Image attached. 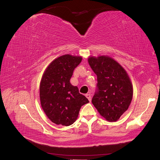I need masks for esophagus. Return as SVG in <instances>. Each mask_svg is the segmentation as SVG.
Wrapping results in <instances>:
<instances>
[{"instance_id": "1", "label": "esophagus", "mask_w": 160, "mask_h": 160, "mask_svg": "<svg viewBox=\"0 0 160 160\" xmlns=\"http://www.w3.org/2000/svg\"><path fill=\"white\" fill-rule=\"evenodd\" d=\"M85 96H86V97L88 98V100L89 101H91V94H85Z\"/></svg>"}]
</instances>
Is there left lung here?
<instances>
[{"label":"left lung","mask_w":160,"mask_h":160,"mask_svg":"<svg viewBox=\"0 0 160 160\" xmlns=\"http://www.w3.org/2000/svg\"><path fill=\"white\" fill-rule=\"evenodd\" d=\"M89 64L97 76L92 102L101 116L115 122L128 109L133 88L125 70L110 57H89Z\"/></svg>","instance_id":"1"}]
</instances>
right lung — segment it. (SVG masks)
<instances>
[{
    "mask_svg": "<svg viewBox=\"0 0 160 160\" xmlns=\"http://www.w3.org/2000/svg\"><path fill=\"white\" fill-rule=\"evenodd\" d=\"M82 57L66 54L54 59L46 69L40 85L42 108L56 124L69 126L76 120L82 106L89 103L70 80Z\"/></svg>",
    "mask_w": 160,
    "mask_h": 160,
    "instance_id": "1",
    "label": "right lung"
}]
</instances>
